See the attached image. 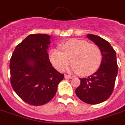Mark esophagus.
Returning <instances> with one entry per match:
<instances>
[{"label": "esophagus", "instance_id": "esophagus-1", "mask_svg": "<svg viewBox=\"0 0 125 125\" xmlns=\"http://www.w3.org/2000/svg\"><path fill=\"white\" fill-rule=\"evenodd\" d=\"M72 78V76H69V75H65V78L66 79H70Z\"/></svg>", "mask_w": 125, "mask_h": 125}]
</instances>
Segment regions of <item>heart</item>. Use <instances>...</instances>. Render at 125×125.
<instances>
[{
    "instance_id": "obj_1",
    "label": "heart",
    "mask_w": 125,
    "mask_h": 125,
    "mask_svg": "<svg viewBox=\"0 0 125 125\" xmlns=\"http://www.w3.org/2000/svg\"><path fill=\"white\" fill-rule=\"evenodd\" d=\"M62 52L53 49L49 55L50 61L59 72H63L70 63L71 70L89 76L98 70L102 62V52L99 47L86 41L72 39L60 45Z\"/></svg>"
}]
</instances>
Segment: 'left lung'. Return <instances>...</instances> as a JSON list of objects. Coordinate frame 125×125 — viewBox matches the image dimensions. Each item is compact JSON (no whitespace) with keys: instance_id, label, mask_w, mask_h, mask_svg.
<instances>
[{"instance_id":"left-lung-1","label":"left lung","mask_w":125,"mask_h":125,"mask_svg":"<svg viewBox=\"0 0 125 125\" xmlns=\"http://www.w3.org/2000/svg\"><path fill=\"white\" fill-rule=\"evenodd\" d=\"M87 37L96 44L102 52V62L98 70L87 78H80V85L76 94L82 101L90 104L104 102L113 93L118 73L116 52L110 44L99 36L88 34Z\"/></svg>"}]
</instances>
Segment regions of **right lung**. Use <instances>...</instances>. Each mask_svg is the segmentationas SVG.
Masks as SVG:
<instances>
[{"label":"right lung","instance_id":"add662e5","mask_svg":"<svg viewBox=\"0 0 125 125\" xmlns=\"http://www.w3.org/2000/svg\"><path fill=\"white\" fill-rule=\"evenodd\" d=\"M50 36L31 34L17 45L10 60V84L24 102L40 106L49 102L64 75L50 62Z\"/></svg>","mask_w":125,"mask_h":125}]
</instances>
